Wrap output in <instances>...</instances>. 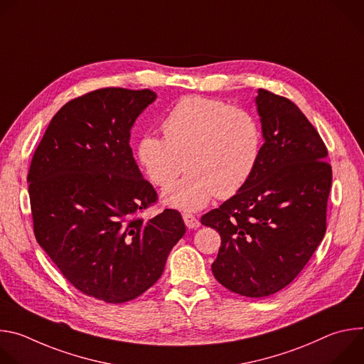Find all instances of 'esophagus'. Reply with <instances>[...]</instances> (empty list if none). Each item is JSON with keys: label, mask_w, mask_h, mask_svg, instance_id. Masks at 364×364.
I'll return each instance as SVG.
<instances>
[{"label": "esophagus", "mask_w": 364, "mask_h": 364, "mask_svg": "<svg viewBox=\"0 0 364 364\" xmlns=\"http://www.w3.org/2000/svg\"><path fill=\"white\" fill-rule=\"evenodd\" d=\"M183 219H184V223L188 229H197L200 226V220L197 216L194 215H190V213H184L183 215Z\"/></svg>", "instance_id": "34e87169"}]
</instances>
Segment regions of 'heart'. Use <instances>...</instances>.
<instances>
[{
  "mask_svg": "<svg viewBox=\"0 0 364 364\" xmlns=\"http://www.w3.org/2000/svg\"><path fill=\"white\" fill-rule=\"evenodd\" d=\"M164 138L144 134L135 155L149 181L170 186L163 198L183 210H200L213 197L237 193L253 176L262 152V128L245 108L198 95L177 100L161 122ZM186 163H183V160Z\"/></svg>",
  "mask_w": 364,
  "mask_h": 364,
  "instance_id": "heart-1",
  "label": "heart"
}]
</instances>
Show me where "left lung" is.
<instances>
[{"mask_svg":"<svg viewBox=\"0 0 364 364\" xmlns=\"http://www.w3.org/2000/svg\"><path fill=\"white\" fill-rule=\"evenodd\" d=\"M264 145L250 180L201 218L222 237L215 278L243 296H268L291 284L327 228L331 166L317 129L289 99L259 89Z\"/></svg>","mask_w":364,"mask_h":364,"instance_id":"left-lung-1","label":"left lung"}]
</instances>
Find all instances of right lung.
Here are the masks:
<instances>
[{
    "label": "right lung",
    "mask_w": 364,
    "mask_h": 364,
    "mask_svg": "<svg viewBox=\"0 0 364 364\" xmlns=\"http://www.w3.org/2000/svg\"><path fill=\"white\" fill-rule=\"evenodd\" d=\"M155 97L149 89L103 87L72 99L50 121L27 176L38 245L76 289L109 304L157 282L186 233L177 210L139 216L159 197L129 136Z\"/></svg>",
    "instance_id": "right-lung-1"
}]
</instances>
